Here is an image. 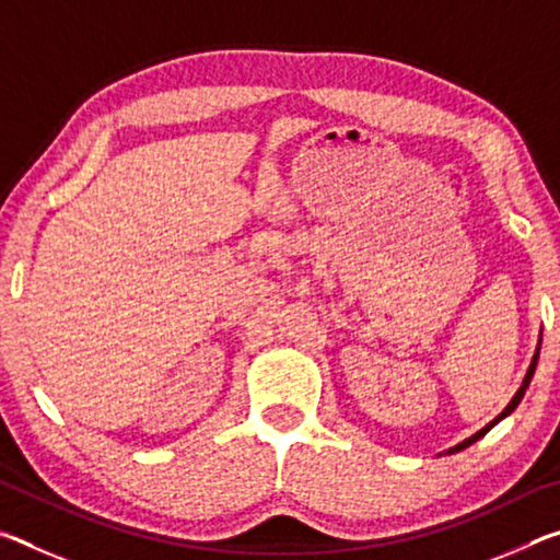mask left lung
I'll return each mask as SVG.
<instances>
[{
    "label": "left lung",
    "instance_id": "1",
    "mask_svg": "<svg viewBox=\"0 0 560 560\" xmlns=\"http://www.w3.org/2000/svg\"><path fill=\"white\" fill-rule=\"evenodd\" d=\"M536 360H538V353L534 355V360H530V368H528V373H526V377H524V385H521V387H518V393L514 395V400H511V402L506 405V410H504V412H501V415L497 417V420H494V422H489L485 430H479L477 434H471V438H469V440H464L462 444H457V447H454V452H459V450H464V447H469V444H471V442H477V440L481 438V434H487V432H489L491 428H494V424H497V422L501 420V417H506L509 412H514V410H516V405L521 402V397H524V393H526V387H528V383H530V377H534V371H536Z\"/></svg>",
    "mask_w": 560,
    "mask_h": 560
}]
</instances>
